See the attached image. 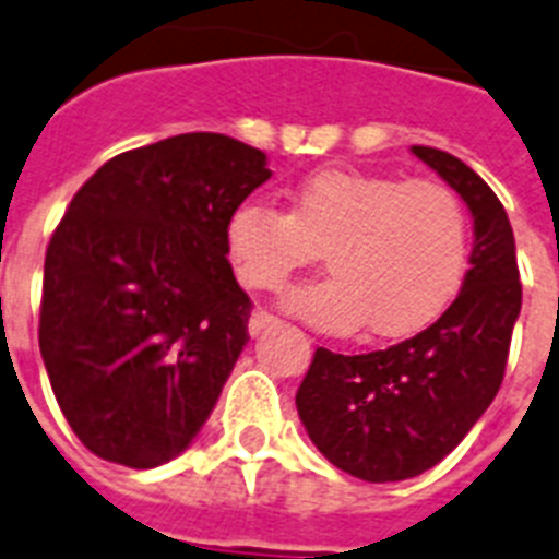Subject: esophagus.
Segmentation results:
<instances>
[{
	"label": "esophagus",
	"instance_id": "esophagus-1",
	"mask_svg": "<svg viewBox=\"0 0 559 559\" xmlns=\"http://www.w3.org/2000/svg\"><path fill=\"white\" fill-rule=\"evenodd\" d=\"M275 324H278L275 316H270L266 310H255L252 316H249V335H261L266 326H275Z\"/></svg>",
	"mask_w": 559,
	"mask_h": 559
}]
</instances>
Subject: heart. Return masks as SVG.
<instances>
[{
	"label": "heart",
	"instance_id": "heart-1",
	"mask_svg": "<svg viewBox=\"0 0 559 559\" xmlns=\"http://www.w3.org/2000/svg\"><path fill=\"white\" fill-rule=\"evenodd\" d=\"M238 281L281 293L324 252L330 278L289 298L330 330L361 324L399 338L448 307L468 264V215L451 186L356 169H319L289 189V212L238 206L226 226Z\"/></svg>",
	"mask_w": 559,
	"mask_h": 559
}]
</instances>
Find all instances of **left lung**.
Wrapping results in <instances>:
<instances>
[{
	"instance_id": "1",
	"label": "left lung",
	"mask_w": 559,
	"mask_h": 559,
	"mask_svg": "<svg viewBox=\"0 0 559 559\" xmlns=\"http://www.w3.org/2000/svg\"><path fill=\"white\" fill-rule=\"evenodd\" d=\"M411 152L474 217L462 293L433 324L388 350L342 356L319 347L295 393L312 444L365 483L425 474L465 439L500 390L523 307L514 233L500 198L460 157L430 146Z\"/></svg>"
}]
</instances>
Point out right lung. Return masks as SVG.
Here are the masks:
<instances>
[{
  "label": "right lung",
  "instance_id": "1",
  "mask_svg": "<svg viewBox=\"0 0 559 559\" xmlns=\"http://www.w3.org/2000/svg\"><path fill=\"white\" fill-rule=\"evenodd\" d=\"M270 177L261 148L192 131L111 157L66 209L45 252L39 350L99 460L157 468L209 419L252 310L226 226Z\"/></svg>",
  "mask_w": 559,
  "mask_h": 559
}]
</instances>
